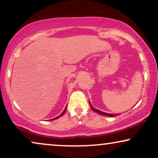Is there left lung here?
Instances as JSON below:
<instances>
[{"instance_id":"8db88e82","label":"left lung","mask_w":158,"mask_h":158,"mask_svg":"<svg viewBox=\"0 0 158 158\" xmlns=\"http://www.w3.org/2000/svg\"><path fill=\"white\" fill-rule=\"evenodd\" d=\"M89 104L90 106V108H91V109L93 110V111L96 112V113H98V114H100V115H102V116H116V114H108V113H105V112H103V111H99V110L95 109V108H94L91 106V104H90V101H89Z\"/></svg>"}]
</instances>
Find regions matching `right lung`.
<instances>
[{
  "mask_svg": "<svg viewBox=\"0 0 158 158\" xmlns=\"http://www.w3.org/2000/svg\"><path fill=\"white\" fill-rule=\"evenodd\" d=\"M66 109H67V106H66V107H65V109H64V111H62V113L60 114V116H57V117H55V118H52V119H50V120H55V119H57V118H58L59 117H60V116H63L64 114V113H65V111H66Z\"/></svg>",
  "mask_w": 158,
  "mask_h": 158,
  "instance_id": "obj_1",
  "label": "right lung"
}]
</instances>
